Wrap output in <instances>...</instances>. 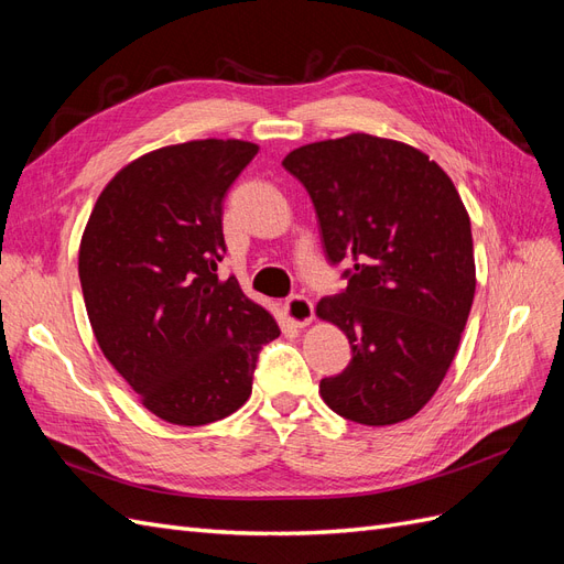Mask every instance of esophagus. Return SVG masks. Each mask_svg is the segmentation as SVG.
Segmentation results:
<instances>
[{
  "instance_id": "34e87169",
  "label": "esophagus",
  "mask_w": 564,
  "mask_h": 564,
  "mask_svg": "<svg viewBox=\"0 0 564 564\" xmlns=\"http://www.w3.org/2000/svg\"><path fill=\"white\" fill-rule=\"evenodd\" d=\"M284 315L286 319L294 324V327H305V324H311L315 317V308H313V301L305 299V296H289L284 301Z\"/></svg>"
}]
</instances>
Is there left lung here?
Listing matches in <instances>:
<instances>
[{"mask_svg":"<svg viewBox=\"0 0 564 564\" xmlns=\"http://www.w3.org/2000/svg\"><path fill=\"white\" fill-rule=\"evenodd\" d=\"M282 166L308 191L348 286L317 317L348 336L350 365L319 381L338 416L392 425L425 406L454 360L475 296L470 218L425 152L369 133L301 145Z\"/></svg>","mask_w":564,"mask_h":564,"instance_id":"1","label":"left lung"}]
</instances>
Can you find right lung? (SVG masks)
<instances>
[{
	"instance_id": "right-lung-1",
	"label": "right lung",
	"mask_w": 564,
	"mask_h": 564,
	"mask_svg": "<svg viewBox=\"0 0 564 564\" xmlns=\"http://www.w3.org/2000/svg\"><path fill=\"white\" fill-rule=\"evenodd\" d=\"M259 145L187 141L133 160L98 195L79 282L100 350L152 414L176 425L226 419L251 395L278 322L220 280L224 197Z\"/></svg>"
}]
</instances>
